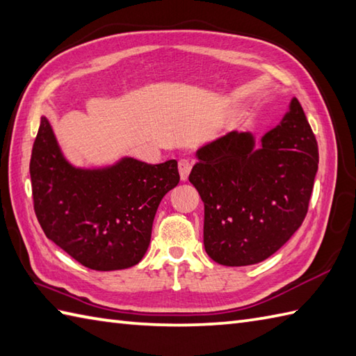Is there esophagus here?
<instances>
[{
  "label": "esophagus",
  "instance_id": "34e87169",
  "mask_svg": "<svg viewBox=\"0 0 356 356\" xmlns=\"http://www.w3.org/2000/svg\"><path fill=\"white\" fill-rule=\"evenodd\" d=\"M178 169H179L181 179L186 181L187 177H188V173H191V169H192V161H191V159H186V158L179 159V161H178Z\"/></svg>",
  "mask_w": 356,
  "mask_h": 356
}]
</instances>
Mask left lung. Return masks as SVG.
Returning <instances> with one entry per match:
<instances>
[{
  "instance_id": "obj_1",
  "label": "left lung",
  "mask_w": 356,
  "mask_h": 356,
  "mask_svg": "<svg viewBox=\"0 0 356 356\" xmlns=\"http://www.w3.org/2000/svg\"><path fill=\"white\" fill-rule=\"evenodd\" d=\"M197 156L188 181L204 202V248L215 263H261L300 229L314 191L318 144L298 99L258 149L252 134L230 132Z\"/></svg>"
}]
</instances>
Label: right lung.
Instances as JSON below:
<instances>
[{
	"label": "right lung",
	"mask_w": 356,
	"mask_h": 356,
	"mask_svg": "<svg viewBox=\"0 0 356 356\" xmlns=\"http://www.w3.org/2000/svg\"><path fill=\"white\" fill-rule=\"evenodd\" d=\"M31 179L35 215L46 236L78 263L107 272L140 263L156 209L179 183V173L175 159L147 164L124 158L106 169H76L42 117Z\"/></svg>",
	"instance_id": "right-lung-1"
}]
</instances>
